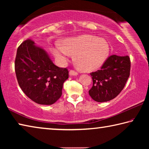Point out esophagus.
<instances>
[{
  "instance_id": "esophagus-1",
  "label": "esophagus",
  "mask_w": 149,
  "mask_h": 149,
  "mask_svg": "<svg viewBox=\"0 0 149 149\" xmlns=\"http://www.w3.org/2000/svg\"><path fill=\"white\" fill-rule=\"evenodd\" d=\"M69 74L70 75H71V76H74V75H77L78 74L77 72L74 71V70H70L69 72Z\"/></svg>"
}]
</instances>
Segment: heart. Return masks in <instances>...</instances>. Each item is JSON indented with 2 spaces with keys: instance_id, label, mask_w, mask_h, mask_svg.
<instances>
[{
  "instance_id": "heart-1",
  "label": "heart",
  "mask_w": 149,
  "mask_h": 149,
  "mask_svg": "<svg viewBox=\"0 0 149 149\" xmlns=\"http://www.w3.org/2000/svg\"><path fill=\"white\" fill-rule=\"evenodd\" d=\"M62 45L50 47L56 61L64 64L70 55L78 68L83 72H93L99 69L107 60L110 47L104 39L91 35H82L62 40Z\"/></svg>"
}]
</instances>
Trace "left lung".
<instances>
[{
	"label": "left lung",
	"instance_id": "1",
	"mask_svg": "<svg viewBox=\"0 0 149 149\" xmlns=\"http://www.w3.org/2000/svg\"><path fill=\"white\" fill-rule=\"evenodd\" d=\"M131 63L129 56L112 55L101 69L91 74L93 87L89 91L92 99L99 102H107L122 91L130 77Z\"/></svg>",
	"mask_w": 149,
	"mask_h": 149
}]
</instances>
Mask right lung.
<instances>
[{"mask_svg":"<svg viewBox=\"0 0 149 149\" xmlns=\"http://www.w3.org/2000/svg\"><path fill=\"white\" fill-rule=\"evenodd\" d=\"M15 72L23 92L43 105H51L60 99L63 84L68 78V70L54 65L46 50L31 40L17 48Z\"/></svg>","mask_w":149,"mask_h":149,"instance_id":"right-lung-1","label":"right lung"}]
</instances>
